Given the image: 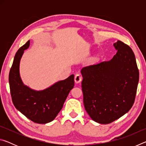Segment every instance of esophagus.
<instances>
[{
    "instance_id": "esophagus-1",
    "label": "esophagus",
    "mask_w": 146,
    "mask_h": 146,
    "mask_svg": "<svg viewBox=\"0 0 146 146\" xmlns=\"http://www.w3.org/2000/svg\"><path fill=\"white\" fill-rule=\"evenodd\" d=\"M82 80V77L80 74H76V75L75 76V82L76 84L80 83L81 81Z\"/></svg>"
}]
</instances>
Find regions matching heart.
Here are the masks:
<instances>
[{"label": "heart", "instance_id": "1", "mask_svg": "<svg viewBox=\"0 0 146 146\" xmlns=\"http://www.w3.org/2000/svg\"><path fill=\"white\" fill-rule=\"evenodd\" d=\"M98 58H99V56H97V57L95 58V60H97V59H98Z\"/></svg>", "mask_w": 146, "mask_h": 146}]
</instances>
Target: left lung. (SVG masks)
<instances>
[{
	"label": "left lung",
	"mask_w": 146,
	"mask_h": 146,
	"mask_svg": "<svg viewBox=\"0 0 146 146\" xmlns=\"http://www.w3.org/2000/svg\"><path fill=\"white\" fill-rule=\"evenodd\" d=\"M117 53L110 61L86 66L81 73L85 110L95 122L107 124L130 110L139 80L135 54L127 44H113Z\"/></svg>",
	"instance_id": "left-lung-1"
}]
</instances>
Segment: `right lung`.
<instances>
[{"label": "right lung", "mask_w": 146, "mask_h": 146, "mask_svg": "<svg viewBox=\"0 0 146 146\" xmlns=\"http://www.w3.org/2000/svg\"><path fill=\"white\" fill-rule=\"evenodd\" d=\"M29 40L15 54L9 74L12 102L17 110L29 120L37 123H46L55 119L63 107L70 91L75 86L74 75L59 81L43 91H36L24 86L19 74V64Z\"/></svg>", "instance_id": "right-lung-1"}]
</instances>
